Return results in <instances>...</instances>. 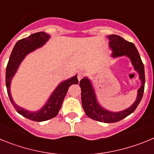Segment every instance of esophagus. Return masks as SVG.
Wrapping results in <instances>:
<instances>
[{
    "label": "esophagus",
    "mask_w": 154,
    "mask_h": 154,
    "mask_svg": "<svg viewBox=\"0 0 154 154\" xmlns=\"http://www.w3.org/2000/svg\"><path fill=\"white\" fill-rule=\"evenodd\" d=\"M84 76H85V73H84L83 72H79L78 73V79H79V81H80V80H81L83 78Z\"/></svg>",
    "instance_id": "1"
}]
</instances>
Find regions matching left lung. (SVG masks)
I'll return each instance as SVG.
<instances>
[{
  "label": "left lung",
  "instance_id": "8db88e82",
  "mask_svg": "<svg viewBox=\"0 0 154 154\" xmlns=\"http://www.w3.org/2000/svg\"><path fill=\"white\" fill-rule=\"evenodd\" d=\"M109 45L112 49V57H117L126 55L130 58L134 69L139 74V78L141 80V86L137 91V97L131 106L120 112H111L101 106L97 101L96 92L88 78H83L80 81L79 85L82 91V104L87 116L94 120L103 123H116L134 112V110L140 103L144 92L145 85V72L144 66L141 58L140 56L137 48L132 42H129L123 39L122 37L116 35H109Z\"/></svg>",
  "mask_w": 154,
  "mask_h": 154
}]
</instances>
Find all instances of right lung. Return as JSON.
Here are the masks:
<instances>
[{
  "label": "right lung",
  "instance_id": "1",
  "mask_svg": "<svg viewBox=\"0 0 154 154\" xmlns=\"http://www.w3.org/2000/svg\"><path fill=\"white\" fill-rule=\"evenodd\" d=\"M50 35L46 34L44 31H40L32 34L25 38L19 40L12 50L6 68L7 91L12 105L19 114L31 120L37 121V122L48 120L56 116L58 113V111L60 110L62 102L66 96L69 86L72 84H78L79 82L77 75L69 79L62 82L52 92L49 99H48L47 103L44 105V106L36 112H31L17 106L14 102L10 90L11 82L18 69L19 65L28 54L44 45L45 42L48 41Z\"/></svg>",
  "mask_w": 154,
  "mask_h": 154
}]
</instances>
